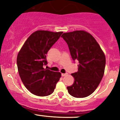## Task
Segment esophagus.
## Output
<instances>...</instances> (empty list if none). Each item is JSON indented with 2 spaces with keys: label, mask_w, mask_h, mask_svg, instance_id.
Instances as JSON below:
<instances>
[{
  "label": "esophagus",
  "mask_w": 120,
  "mask_h": 120,
  "mask_svg": "<svg viewBox=\"0 0 120 120\" xmlns=\"http://www.w3.org/2000/svg\"><path fill=\"white\" fill-rule=\"evenodd\" d=\"M68 75L67 73H65V74H61V75L63 76V77H65V76H67Z\"/></svg>",
  "instance_id": "obj_1"
}]
</instances>
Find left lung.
Masks as SVG:
<instances>
[{
	"label": "left lung",
	"instance_id": "8db88e82",
	"mask_svg": "<svg viewBox=\"0 0 120 120\" xmlns=\"http://www.w3.org/2000/svg\"><path fill=\"white\" fill-rule=\"evenodd\" d=\"M67 43L71 57L78 60V71L72 73L74 83L67 86L69 94L77 98L91 95L101 81L106 65V57L97 41L84 31H75L61 35Z\"/></svg>",
	"mask_w": 120,
	"mask_h": 120
}]
</instances>
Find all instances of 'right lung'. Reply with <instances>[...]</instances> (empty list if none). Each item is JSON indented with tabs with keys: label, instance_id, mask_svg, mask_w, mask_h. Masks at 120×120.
<instances>
[{
	"label": "right lung",
	"instance_id": "1",
	"mask_svg": "<svg viewBox=\"0 0 120 120\" xmlns=\"http://www.w3.org/2000/svg\"><path fill=\"white\" fill-rule=\"evenodd\" d=\"M63 32L39 30L32 33L23 45L17 58L18 71L22 83L31 93L46 96L54 92L61 73L44 68L46 54Z\"/></svg>",
	"mask_w": 120,
	"mask_h": 120
}]
</instances>
